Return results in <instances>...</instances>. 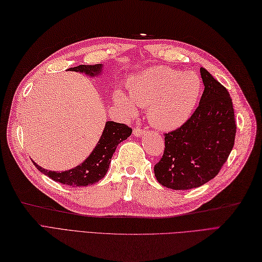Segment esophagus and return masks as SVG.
Instances as JSON below:
<instances>
[{"mask_svg":"<svg viewBox=\"0 0 262 262\" xmlns=\"http://www.w3.org/2000/svg\"><path fill=\"white\" fill-rule=\"evenodd\" d=\"M133 134H134V135H135V136H137V137H140V136L145 135V129L138 128V127H136V128H134Z\"/></svg>","mask_w":262,"mask_h":262,"instance_id":"obj_1","label":"esophagus"}]
</instances>
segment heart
Returning a JSON list of instances; mask_svg holds the SVG:
<instances>
[{
    "label": "heart",
    "instance_id": "b5f03b06",
    "mask_svg": "<svg viewBox=\"0 0 262 262\" xmlns=\"http://www.w3.org/2000/svg\"><path fill=\"white\" fill-rule=\"evenodd\" d=\"M201 93L203 80L198 74L151 67L130 79V98L117 91L115 99L128 115L136 113L135 103L147 106L150 124L160 129H175L190 118Z\"/></svg>",
    "mask_w": 262,
    "mask_h": 262
}]
</instances>
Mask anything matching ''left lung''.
I'll return each mask as SVG.
<instances>
[{
  "mask_svg": "<svg viewBox=\"0 0 262 262\" xmlns=\"http://www.w3.org/2000/svg\"><path fill=\"white\" fill-rule=\"evenodd\" d=\"M205 90L190 118L165 133L164 155L154 167L160 185L175 190L197 188L218 175L234 144L236 119L225 86L200 67Z\"/></svg>",
  "mask_w": 262,
  "mask_h": 262,
  "instance_id": "1",
  "label": "left lung"
}]
</instances>
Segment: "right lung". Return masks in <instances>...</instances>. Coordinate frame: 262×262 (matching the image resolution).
Masks as SVG:
<instances>
[{"label": "right lung", "instance_id": "1", "mask_svg": "<svg viewBox=\"0 0 262 262\" xmlns=\"http://www.w3.org/2000/svg\"><path fill=\"white\" fill-rule=\"evenodd\" d=\"M102 65H78L76 67H71L70 71L85 73L87 75H97ZM132 128L125 124L116 122H107L105 125L104 132L100 136L99 142L94 148L89 158L84 160V163L76 166L75 168L65 170V171H51L46 170L42 167L36 165V168L48 175L55 182L71 186V187H84L97 183L98 180L104 178L107 169L110 167L113 154L115 152L116 147L123 140L130 136Z\"/></svg>", "mask_w": 262, "mask_h": 262}]
</instances>
